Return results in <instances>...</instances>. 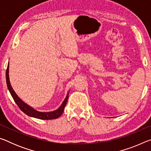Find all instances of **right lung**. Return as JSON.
<instances>
[{"mask_svg":"<svg viewBox=\"0 0 151 151\" xmlns=\"http://www.w3.org/2000/svg\"><path fill=\"white\" fill-rule=\"evenodd\" d=\"M9 65L8 64V66H7L6 71V81L7 87H8L9 90L10 91V93H11L12 98H13L14 102L17 103L18 106L19 107V109L21 110L24 113L27 114V115L29 116L35 117V118L42 119V120L55 119L61 116V114H63V112L64 111V109H65L66 103H67L68 93L66 96V99H65V101H63V104H61V106L57 110H56V111H52V112H39V111H36V110L32 108V107H30L29 105H28V104H27L26 103H24V102L17 96V94L15 93L13 88H12V86L11 85V83H10V81H9Z\"/></svg>","mask_w":151,"mask_h":151,"instance_id":"right-lung-1","label":"right lung"}]
</instances>
